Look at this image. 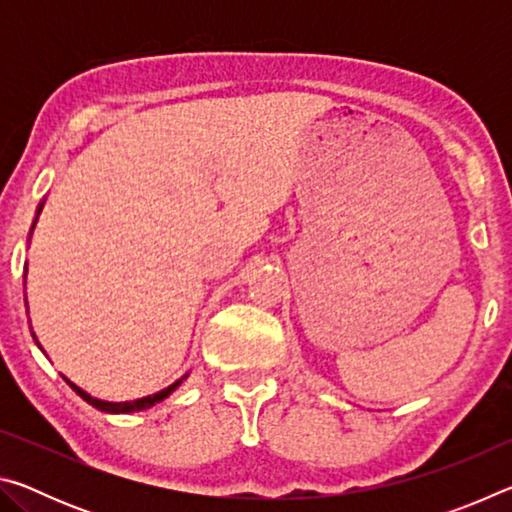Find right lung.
<instances>
[{"instance_id":"add662e5","label":"right lung","mask_w":512,"mask_h":512,"mask_svg":"<svg viewBox=\"0 0 512 512\" xmlns=\"http://www.w3.org/2000/svg\"><path fill=\"white\" fill-rule=\"evenodd\" d=\"M40 210H42V205L38 207V214H40ZM36 225V223H33ZM33 230V228H31ZM33 339H36V334H33ZM36 343H38V339H36ZM40 345V343H38ZM187 377V375H185ZM183 377V379H185ZM183 379H178L176 384H171L169 388H164V391H160V393H155V395H149V397H142V400H133V402H103V400H97V397H92V395H88L85 391H81L79 386L76 384H72V381L69 379H65L69 386L74 388L76 393H79L85 402L88 404H92L94 409H99V411H106V413H133V411H144V409H151L153 404H158V402H162L164 397H169L173 391H176V388L180 386V381Z\"/></svg>"}]
</instances>
